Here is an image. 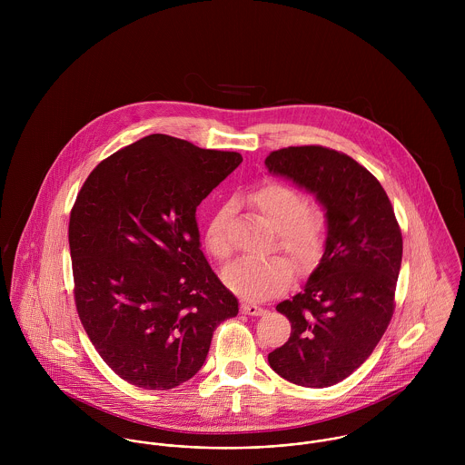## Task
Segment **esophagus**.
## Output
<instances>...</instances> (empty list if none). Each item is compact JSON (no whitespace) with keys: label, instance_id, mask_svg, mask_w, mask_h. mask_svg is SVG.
Instances as JSON below:
<instances>
[{"label":"esophagus","instance_id":"esophagus-1","mask_svg":"<svg viewBox=\"0 0 465 465\" xmlns=\"http://www.w3.org/2000/svg\"><path fill=\"white\" fill-rule=\"evenodd\" d=\"M240 310H242V313H245V315H263V313H265V310H263L262 306L252 304V302H242Z\"/></svg>","mask_w":465,"mask_h":465}]
</instances>
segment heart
Returning <instances> with one entry per match:
<instances>
[{
	"label": "heart",
	"instance_id": "heart-1",
	"mask_svg": "<svg viewBox=\"0 0 465 465\" xmlns=\"http://www.w3.org/2000/svg\"><path fill=\"white\" fill-rule=\"evenodd\" d=\"M252 207L275 231L277 247L284 251L302 272L321 258L328 240V216L322 209L312 207L299 190L282 183H266L251 195ZM232 205L225 203L214 211L205 225V249L209 254L225 262L232 245L227 225ZM295 279V266L284 256L242 258L223 270V282L238 295L249 299H266L286 290Z\"/></svg>",
	"mask_w": 465,
	"mask_h": 465
}]
</instances>
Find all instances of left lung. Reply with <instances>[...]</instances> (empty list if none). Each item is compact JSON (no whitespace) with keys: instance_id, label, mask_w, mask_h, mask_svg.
<instances>
[{"instance_id":"obj_1","label":"left lung","mask_w":465,"mask_h":465,"mask_svg":"<svg viewBox=\"0 0 465 465\" xmlns=\"http://www.w3.org/2000/svg\"><path fill=\"white\" fill-rule=\"evenodd\" d=\"M265 164L315 193L328 216L321 263L297 295L277 304L292 334L268 363L290 383L331 387L372 354L392 321L401 227L380 181L347 153L288 146L270 152Z\"/></svg>"}]
</instances>
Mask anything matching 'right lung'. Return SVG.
<instances>
[{"label": "right lung", "mask_w": 465, "mask_h": 465, "mask_svg": "<svg viewBox=\"0 0 465 465\" xmlns=\"http://www.w3.org/2000/svg\"><path fill=\"white\" fill-rule=\"evenodd\" d=\"M150 134L104 159L69 216L74 304L102 360L127 383L170 391L205 361L238 299L200 251L197 207L242 163Z\"/></svg>", "instance_id": "1"}]
</instances>
